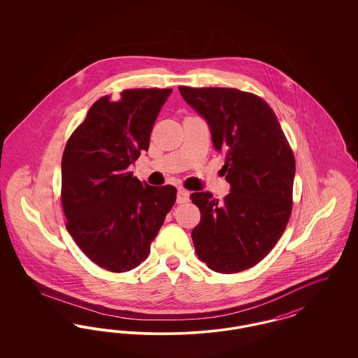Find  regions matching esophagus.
<instances>
[{
  "mask_svg": "<svg viewBox=\"0 0 358 358\" xmlns=\"http://www.w3.org/2000/svg\"><path fill=\"white\" fill-rule=\"evenodd\" d=\"M189 201V192L187 189H178V193H177V204H185Z\"/></svg>",
  "mask_w": 358,
  "mask_h": 358,
  "instance_id": "obj_1",
  "label": "esophagus"
}]
</instances>
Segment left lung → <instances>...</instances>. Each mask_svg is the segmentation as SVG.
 <instances>
[{"mask_svg":"<svg viewBox=\"0 0 358 358\" xmlns=\"http://www.w3.org/2000/svg\"><path fill=\"white\" fill-rule=\"evenodd\" d=\"M204 117L231 193L190 194L201 220L192 231L196 254L220 273L257 264L278 243L292 210L295 158L278 118L260 96L236 88L178 87Z\"/></svg>","mask_w":358,"mask_h":358,"instance_id":"1","label":"left lung"}]
</instances>
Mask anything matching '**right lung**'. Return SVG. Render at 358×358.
Masks as SVG:
<instances>
[{
	"label": "right lung",
	"mask_w": 358,
	"mask_h": 358,
	"mask_svg": "<svg viewBox=\"0 0 358 358\" xmlns=\"http://www.w3.org/2000/svg\"><path fill=\"white\" fill-rule=\"evenodd\" d=\"M171 94V88H130L115 102L102 96L66 145V227L85 255L107 271L138 267L176 203V187L142 184L129 171L148 152L154 123Z\"/></svg>",
	"instance_id": "obj_1"
}]
</instances>
